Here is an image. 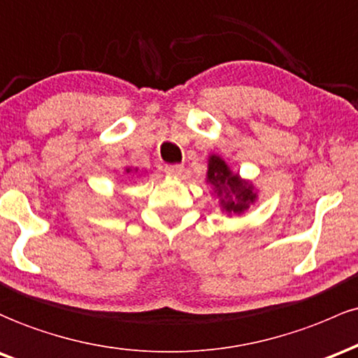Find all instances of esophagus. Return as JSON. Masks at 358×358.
<instances>
[{
  "mask_svg": "<svg viewBox=\"0 0 358 358\" xmlns=\"http://www.w3.org/2000/svg\"><path fill=\"white\" fill-rule=\"evenodd\" d=\"M184 172V166H180V164H176V166H167L166 167V174L167 176H174V178H179L180 174Z\"/></svg>",
  "mask_w": 358,
  "mask_h": 358,
  "instance_id": "1",
  "label": "esophagus"
}]
</instances>
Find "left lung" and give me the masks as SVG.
Listing matches in <instances>:
<instances>
[{"instance_id": "1", "label": "left lung", "mask_w": 358, "mask_h": 358, "mask_svg": "<svg viewBox=\"0 0 358 358\" xmlns=\"http://www.w3.org/2000/svg\"><path fill=\"white\" fill-rule=\"evenodd\" d=\"M206 182L220 198V206L227 215H242L257 201V191L250 180L242 179L233 172L220 155L211 154L208 159Z\"/></svg>"}]
</instances>
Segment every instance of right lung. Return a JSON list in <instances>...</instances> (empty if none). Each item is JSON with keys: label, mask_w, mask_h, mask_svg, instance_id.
I'll return each mask as SVG.
<instances>
[{"label": "right lung", "mask_w": 358, "mask_h": 358, "mask_svg": "<svg viewBox=\"0 0 358 358\" xmlns=\"http://www.w3.org/2000/svg\"><path fill=\"white\" fill-rule=\"evenodd\" d=\"M125 172H127V174H130V172H138V169H131V167H125Z\"/></svg>", "instance_id": "add662e5"}]
</instances>
